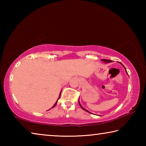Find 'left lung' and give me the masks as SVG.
Instances as JSON below:
<instances>
[{"instance_id": "obj_1", "label": "left lung", "mask_w": 146, "mask_h": 146, "mask_svg": "<svg viewBox=\"0 0 146 146\" xmlns=\"http://www.w3.org/2000/svg\"><path fill=\"white\" fill-rule=\"evenodd\" d=\"M102 61H103V62H104L105 63H109V62H113L112 60H107V59H102V60H101ZM121 64V63H120ZM122 64V65L123 66V64ZM123 68H124V69H125V71H126V73H127V71H126V69H125V68L124 67V66H123ZM127 75H128V73H127ZM78 103H79V105H80V106L81 107V108L82 109V110H84V111H87V112H88V113H91V112H90L89 111H88L87 110H86L85 108H84L82 106V105L80 104V102H79V99H78ZM91 114H92V113H91Z\"/></svg>"}]
</instances>
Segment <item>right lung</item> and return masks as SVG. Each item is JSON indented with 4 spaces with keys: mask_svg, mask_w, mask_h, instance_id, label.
Wrapping results in <instances>:
<instances>
[{
    "mask_svg": "<svg viewBox=\"0 0 146 146\" xmlns=\"http://www.w3.org/2000/svg\"><path fill=\"white\" fill-rule=\"evenodd\" d=\"M61 91H62V90H61ZM61 91H60V95H59V97L58 98V99H57V100H56V102L55 103V104H54L53 106V107L52 108H53L54 107H55V106L56 105V104H57V102H58V100L59 99V98H60V95H61Z\"/></svg>",
    "mask_w": 146,
    "mask_h": 146,
    "instance_id": "1",
    "label": "right lung"
}]
</instances>
